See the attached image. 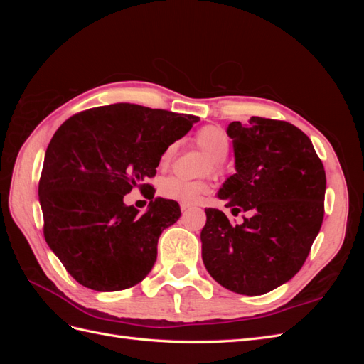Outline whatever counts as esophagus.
I'll return each mask as SVG.
<instances>
[{"mask_svg":"<svg viewBox=\"0 0 364 364\" xmlns=\"http://www.w3.org/2000/svg\"><path fill=\"white\" fill-rule=\"evenodd\" d=\"M194 205H191V203H181V209H182V213H185V211H188V209H191Z\"/></svg>","mask_w":364,"mask_h":364,"instance_id":"obj_1","label":"esophagus"}]
</instances>
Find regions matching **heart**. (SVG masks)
<instances>
[{
    "mask_svg": "<svg viewBox=\"0 0 364 364\" xmlns=\"http://www.w3.org/2000/svg\"><path fill=\"white\" fill-rule=\"evenodd\" d=\"M194 144L209 156L205 173L213 171L215 174H220L223 171V161L228 156L230 149V138L223 127L205 126L199 129L194 135ZM176 151H178V144L176 142L165 147L159 158V165L162 168L168 167L173 162ZM208 191L209 183L206 181H185L170 176V178L162 179L159 183V194L162 197L182 203H196Z\"/></svg>",
    "mask_w": 364,
    "mask_h": 364,
    "instance_id": "heart-1",
    "label": "heart"
}]
</instances>
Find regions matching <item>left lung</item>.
Returning a JSON list of instances; mask_svg holds the SVG:
<instances>
[{
	"label": "left lung",
	"mask_w": 364,
	"mask_h": 364,
	"mask_svg": "<svg viewBox=\"0 0 364 364\" xmlns=\"http://www.w3.org/2000/svg\"><path fill=\"white\" fill-rule=\"evenodd\" d=\"M237 173L217 197L245 222L232 223L208 208L202 258L225 289L258 296L301 270L321 230L326 176L321 158L301 129L281 119L252 117L228 127Z\"/></svg>",
	"instance_id": "1"
}]
</instances>
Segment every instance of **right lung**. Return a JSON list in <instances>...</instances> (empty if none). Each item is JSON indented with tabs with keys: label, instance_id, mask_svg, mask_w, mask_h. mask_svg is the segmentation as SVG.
<instances>
[{
	"label": "right lung",
	"instance_id": "1",
	"mask_svg": "<svg viewBox=\"0 0 364 364\" xmlns=\"http://www.w3.org/2000/svg\"><path fill=\"white\" fill-rule=\"evenodd\" d=\"M199 117L117 103L73 115L53 135L39 179L43 237L71 277L95 291H118L144 279L156 261L162 230L181 206L153 200L165 147ZM134 188L151 200L139 215L126 207Z\"/></svg>",
	"mask_w": 364,
	"mask_h": 364
}]
</instances>
